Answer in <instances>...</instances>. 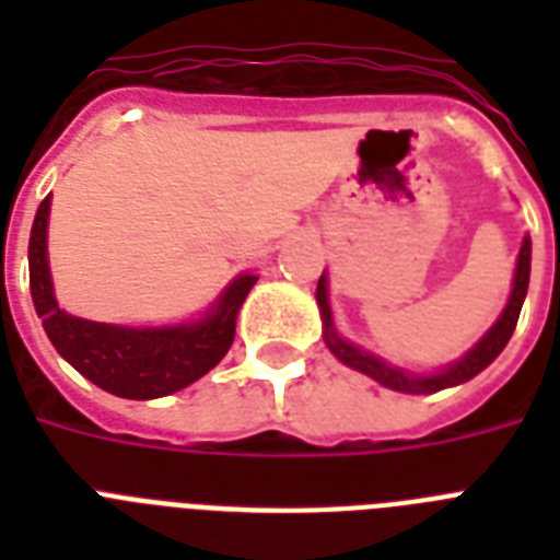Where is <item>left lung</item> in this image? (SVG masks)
I'll return each instance as SVG.
<instances>
[{
  "instance_id": "obj_1",
  "label": "left lung",
  "mask_w": 560,
  "mask_h": 560,
  "mask_svg": "<svg viewBox=\"0 0 560 560\" xmlns=\"http://www.w3.org/2000/svg\"><path fill=\"white\" fill-rule=\"evenodd\" d=\"M529 270H532V241L523 237L521 253H517V267H514V281H512V296L505 302L503 314L497 316V323L486 331V337L474 346L470 351H465L459 360H453L444 369L433 374H418L407 372V369H398L381 360L372 351L360 349L354 342H349L346 337L337 334L331 316V302H328V276L323 272V279L316 284V305H319V316H323V340L325 346L331 349V354L340 363H346L354 372L369 374L372 381H377L386 389L407 392V395H430V392L447 389V386H459V383L477 377L482 369H488L500 358V351L509 346L514 334V325H517V316H521L523 299H526V290H529Z\"/></svg>"
}]
</instances>
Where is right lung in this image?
I'll use <instances>...</instances> for the list:
<instances>
[{
    "mask_svg": "<svg viewBox=\"0 0 560 560\" xmlns=\"http://www.w3.org/2000/svg\"><path fill=\"white\" fill-rule=\"evenodd\" d=\"M48 211L51 194L39 202L28 241V279L34 311L43 319L57 354L109 395L130 400H151L186 389L226 358L235 340L237 311L258 281L241 272L229 281L206 314L191 323L130 328V325L92 323L66 314L57 305L51 270H48Z\"/></svg>",
    "mask_w": 560,
    "mask_h": 560,
    "instance_id": "1",
    "label": "right lung"
}]
</instances>
